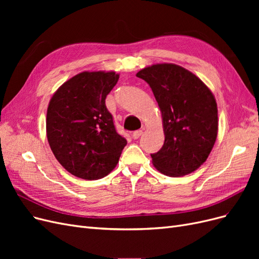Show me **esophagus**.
Segmentation results:
<instances>
[{"label":"esophagus","mask_w":259,"mask_h":259,"mask_svg":"<svg viewBox=\"0 0 259 259\" xmlns=\"http://www.w3.org/2000/svg\"><path fill=\"white\" fill-rule=\"evenodd\" d=\"M142 135H143V131H136V132L133 133V138L138 139Z\"/></svg>","instance_id":"34e87169"}]
</instances>
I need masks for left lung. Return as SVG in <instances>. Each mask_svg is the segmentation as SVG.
<instances>
[{
	"mask_svg": "<svg viewBox=\"0 0 259 259\" xmlns=\"http://www.w3.org/2000/svg\"><path fill=\"white\" fill-rule=\"evenodd\" d=\"M153 92L165 135L161 150L151 154L160 173L179 177L206 161L218 133L217 104L199 77L175 64H155L137 72Z\"/></svg>",
	"mask_w": 259,
	"mask_h": 259,
	"instance_id": "left-lung-1",
	"label": "left lung"
}]
</instances>
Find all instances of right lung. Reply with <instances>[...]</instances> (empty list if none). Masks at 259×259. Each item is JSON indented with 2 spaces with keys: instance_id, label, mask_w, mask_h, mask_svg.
Instances as JSON below:
<instances>
[{
  "instance_id": "right-lung-1",
  "label": "right lung",
  "mask_w": 259,
  "mask_h": 259,
  "mask_svg": "<svg viewBox=\"0 0 259 259\" xmlns=\"http://www.w3.org/2000/svg\"><path fill=\"white\" fill-rule=\"evenodd\" d=\"M119 76L114 71H83L51 98L46 136L55 158L70 174L96 180L119 163L127 142L116 133L105 104Z\"/></svg>"
}]
</instances>
